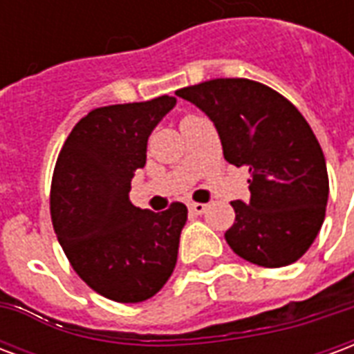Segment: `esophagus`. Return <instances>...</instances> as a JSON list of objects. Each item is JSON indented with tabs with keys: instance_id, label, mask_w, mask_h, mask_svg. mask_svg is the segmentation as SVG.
Listing matches in <instances>:
<instances>
[{
	"instance_id": "34e87169",
	"label": "esophagus",
	"mask_w": 354,
	"mask_h": 354,
	"mask_svg": "<svg viewBox=\"0 0 354 354\" xmlns=\"http://www.w3.org/2000/svg\"><path fill=\"white\" fill-rule=\"evenodd\" d=\"M189 212L192 214H205L207 212V205L205 203H189Z\"/></svg>"
}]
</instances>
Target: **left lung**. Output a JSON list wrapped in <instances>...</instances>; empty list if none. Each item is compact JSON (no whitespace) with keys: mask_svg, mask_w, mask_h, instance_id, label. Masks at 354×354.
Returning <instances> with one entry per match:
<instances>
[{"mask_svg":"<svg viewBox=\"0 0 354 354\" xmlns=\"http://www.w3.org/2000/svg\"><path fill=\"white\" fill-rule=\"evenodd\" d=\"M176 94L210 117L225 161L250 172V199L231 203V250L261 267L299 260L319 235L328 203L326 161L305 117L282 94L243 77L210 80Z\"/></svg>","mask_w":354,"mask_h":354,"instance_id":"obj_1","label":"left lung"}]
</instances>
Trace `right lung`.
I'll return each instance as SVG.
<instances>
[{
    "instance_id": "1",
    "label": "right lung",
    "mask_w": 354,
    "mask_h": 354,
    "mask_svg": "<svg viewBox=\"0 0 354 354\" xmlns=\"http://www.w3.org/2000/svg\"><path fill=\"white\" fill-rule=\"evenodd\" d=\"M174 96L88 111L66 138L50 184V220L73 271L100 296L138 304L169 281L187 208L162 212L129 201L147 138L174 108Z\"/></svg>"
}]
</instances>
